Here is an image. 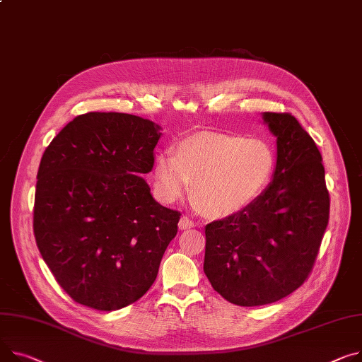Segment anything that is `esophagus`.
Instances as JSON below:
<instances>
[{
	"mask_svg": "<svg viewBox=\"0 0 362 362\" xmlns=\"http://www.w3.org/2000/svg\"><path fill=\"white\" fill-rule=\"evenodd\" d=\"M194 227H195V223L192 221L189 216H186V215L182 216L180 221H179V228L180 230H189V228H194Z\"/></svg>",
	"mask_w": 362,
	"mask_h": 362,
	"instance_id": "1",
	"label": "esophagus"
}]
</instances>
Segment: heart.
Segmentation results:
<instances>
[{
  "mask_svg": "<svg viewBox=\"0 0 362 362\" xmlns=\"http://www.w3.org/2000/svg\"><path fill=\"white\" fill-rule=\"evenodd\" d=\"M275 151L259 136L202 132L182 139L176 156L158 154L154 180L160 197L170 202L192 198L202 212L227 216L252 204L269 183Z\"/></svg>",
  "mask_w": 362,
  "mask_h": 362,
  "instance_id": "b5f03b06",
  "label": "heart"
}]
</instances>
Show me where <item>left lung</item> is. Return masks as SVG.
<instances>
[{"label":"left lung","instance_id":"8db88e82","mask_svg":"<svg viewBox=\"0 0 362 362\" xmlns=\"http://www.w3.org/2000/svg\"><path fill=\"white\" fill-rule=\"evenodd\" d=\"M276 136L274 180L252 204L205 227L204 272L227 301L264 305L294 293L315 267L329 223L322 154L291 113L264 112Z\"/></svg>","mask_w":362,"mask_h":362}]
</instances>
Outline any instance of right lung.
I'll list each match as a JSON object with an SVG mask.
<instances>
[{"label": "right lung", "mask_w": 362, "mask_h": 362, "mask_svg": "<svg viewBox=\"0 0 362 362\" xmlns=\"http://www.w3.org/2000/svg\"><path fill=\"white\" fill-rule=\"evenodd\" d=\"M158 127L117 112L72 119L45 150L33 233L62 290L100 311L138 301L154 284L180 212L141 176L154 165Z\"/></svg>", "instance_id": "1"}]
</instances>
